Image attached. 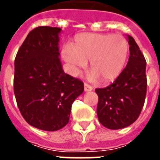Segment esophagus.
I'll return each mask as SVG.
<instances>
[{
  "mask_svg": "<svg viewBox=\"0 0 160 160\" xmlns=\"http://www.w3.org/2000/svg\"><path fill=\"white\" fill-rule=\"evenodd\" d=\"M84 90H85V92H89V91L92 90V87L88 84H85L84 85Z\"/></svg>",
  "mask_w": 160,
  "mask_h": 160,
  "instance_id": "esophagus-1",
  "label": "esophagus"
}]
</instances>
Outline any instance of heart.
Listing matches in <instances>:
<instances>
[{"instance_id": "obj_1", "label": "heart", "mask_w": 160, "mask_h": 160, "mask_svg": "<svg viewBox=\"0 0 160 160\" xmlns=\"http://www.w3.org/2000/svg\"><path fill=\"white\" fill-rule=\"evenodd\" d=\"M128 56V43L125 38L113 34L83 33L77 37L72 48L62 50L64 61L74 73H79L90 62L92 80L110 83L122 73Z\"/></svg>"}]
</instances>
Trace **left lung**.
I'll list each match as a JSON object with an SVG mask.
<instances>
[{"label": "left lung", "mask_w": 160, "mask_h": 160, "mask_svg": "<svg viewBox=\"0 0 160 160\" xmlns=\"http://www.w3.org/2000/svg\"><path fill=\"white\" fill-rule=\"evenodd\" d=\"M129 58L122 73L109 87L95 90L98 96L97 114L103 126L123 128L137 120L147 94V62L134 39L128 35Z\"/></svg>", "instance_id": "left-lung-1"}]
</instances>
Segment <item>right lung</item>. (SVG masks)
<instances>
[{
  "label": "right lung",
  "mask_w": 160,
  "mask_h": 160,
  "mask_svg": "<svg viewBox=\"0 0 160 160\" xmlns=\"http://www.w3.org/2000/svg\"><path fill=\"white\" fill-rule=\"evenodd\" d=\"M61 28L38 26L30 32L14 61L13 91L24 119L41 130L56 131L69 121L84 84L64 73L59 58Z\"/></svg>",
  "instance_id": "obj_1"
}]
</instances>
